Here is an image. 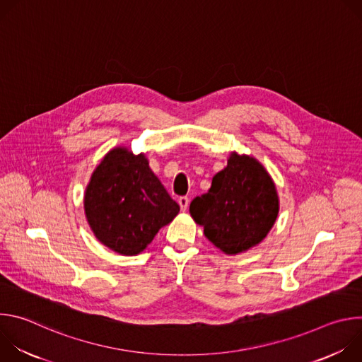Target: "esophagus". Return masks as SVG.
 <instances>
[{
  "mask_svg": "<svg viewBox=\"0 0 362 362\" xmlns=\"http://www.w3.org/2000/svg\"><path fill=\"white\" fill-rule=\"evenodd\" d=\"M189 197H186V196H182V197H179L177 199V203H179V206H180V209L182 211H187V208H189Z\"/></svg>",
  "mask_w": 362,
  "mask_h": 362,
  "instance_id": "obj_1",
  "label": "esophagus"
}]
</instances>
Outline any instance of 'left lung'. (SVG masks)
<instances>
[{"mask_svg":"<svg viewBox=\"0 0 362 362\" xmlns=\"http://www.w3.org/2000/svg\"><path fill=\"white\" fill-rule=\"evenodd\" d=\"M189 211L216 247L236 255L267 238L279 212V199L265 168L233 151L208 193L194 197Z\"/></svg>","mask_w":362,"mask_h":362,"instance_id":"obj_1","label":"left lung"}]
</instances>
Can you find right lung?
I'll use <instances>...</instances> for the list:
<instances>
[{
  "label": "right lung",
  "instance_id": "add662e5",
  "mask_svg": "<svg viewBox=\"0 0 362 362\" xmlns=\"http://www.w3.org/2000/svg\"><path fill=\"white\" fill-rule=\"evenodd\" d=\"M179 211L144 154L126 147L110 150L86 187L84 212L94 236L120 255L144 250Z\"/></svg>",
  "mask_w": 362,
  "mask_h": 362
}]
</instances>
